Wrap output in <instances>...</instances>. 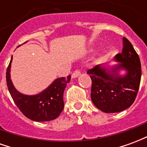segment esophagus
<instances>
[{"label": "esophagus", "mask_w": 147, "mask_h": 147, "mask_svg": "<svg viewBox=\"0 0 147 147\" xmlns=\"http://www.w3.org/2000/svg\"><path fill=\"white\" fill-rule=\"evenodd\" d=\"M80 75V71L79 70V69H76V71H74V72L72 73V75H71V76H72V78H76V77L79 76Z\"/></svg>", "instance_id": "obj_1"}]
</instances>
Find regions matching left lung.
<instances>
[{
	"instance_id": "8db88e82",
	"label": "left lung",
	"mask_w": 147,
	"mask_h": 147,
	"mask_svg": "<svg viewBox=\"0 0 147 147\" xmlns=\"http://www.w3.org/2000/svg\"><path fill=\"white\" fill-rule=\"evenodd\" d=\"M123 50L115 57L120 64L112 71L100 64L87 71L92 81L91 100L97 108L107 113H118L129 108L136 100L141 80V63L131 43L123 38ZM125 69L127 74L120 77L117 71Z\"/></svg>"
}]
</instances>
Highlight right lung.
<instances>
[{
	"label": "right lung",
	"mask_w": 147,
	"mask_h": 147,
	"mask_svg": "<svg viewBox=\"0 0 147 147\" xmlns=\"http://www.w3.org/2000/svg\"><path fill=\"white\" fill-rule=\"evenodd\" d=\"M6 71L7 86L19 109L25 117L34 121H49L57 118L64 109L63 95L66 85L69 83L71 76L67 78H58L48 88L36 95H24L18 92L10 79L11 62Z\"/></svg>",
	"instance_id": "obj_1"
}]
</instances>
